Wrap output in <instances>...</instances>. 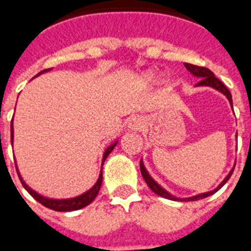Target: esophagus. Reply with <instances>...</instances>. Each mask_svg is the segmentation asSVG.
Returning <instances> with one entry per match:
<instances>
[{
  "label": "esophagus",
  "instance_id": "obj_1",
  "mask_svg": "<svg viewBox=\"0 0 251 251\" xmlns=\"http://www.w3.org/2000/svg\"><path fill=\"white\" fill-rule=\"evenodd\" d=\"M141 126H143V122H141V119L137 118V116H132L131 119H129V122H128V127H129V129H132V131H137V129L141 128Z\"/></svg>",
  "mask_w": 251,
  "mask_h": 251
}]
</instances>
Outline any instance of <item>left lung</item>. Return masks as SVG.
Instances as JSON below:
<instances>
[{"label":"left lung","instance_id":"8db88e82","mask_svg":"<svg viewBox=\"0 0 251 251\" xmlns=\"http://www.w3.org/2000/svg\"><path fill=\"white\" fill-rule=\"evenodd\" d=\"M184 67H186V69H187L190 73H192V75H195V77H198V78H200V81L198 83H196V86H211L213 87V89H216V90L221 91L223 94L228 98V100L230 102V106L233 107V100H232V94H230V91L228 90V87L225 86L224 83L221 82L220 79L217 78V77H215V75H213L212 72L209 71L208 68H204V67H198V65H192V64H188V63H184ZM140 170H141V174H143V178L144 180L147 182V184L149 186V188L152 190L153 192H156L157 195L162 196V198H166V199H170V200H180V201H194V200H199V199H204V198H208V196H211L212 194H215L216 191H219L223 186H224L226 182H228V179L230 178V176H232V173L234 169H232L230 170V173H229L228 176H226V178H225L223 182H221L219 186H217L215 190H212V191H208V192H203V194H199V195H195V196H191V198H176V196H173L172 194H169L165 188H162L160 186V184L157 183L156 180L153 179L152 176H149V173L147 172V169H145V166H144L143 161L140 162Z\"/></svg>","mask_w":251,"mask_h":251}]
</instances>
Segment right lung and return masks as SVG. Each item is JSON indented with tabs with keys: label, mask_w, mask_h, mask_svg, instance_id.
<instances>
[{
	"label": "right lung",
	"mask_w": 251,
	"mask_h": 251,
	"mask_svg": "<svg viewBox=\"0 0 251 251\" xmlns=\"http://www.w3.org/2000/svg\"><path fill=\"white\" fill-rule=\"evenodd\" d=\"M50 71V69H48ZM44 72H47V69H44V71L39 72V75H42V73H44ZM36 77V75H35ZM11 144H13V122H11ZM116 144H118V141H115V143H112L110 147L104 151L103 153V158H102V166H103V162L104 160L107 158V156L110 154V153L112 152V149L116 147ZM17 173H18V176L19 179H21V182H22L23 187L26 188L27 191H28V194H30L32 198H34L35 200H38L40 204H43L44 207H47V208L50 209H53V211H59V212H69V211H77V209H81L83 208V207H86V205H89L93 201V200L95 199V196L98 195L99 192V188H100V184H102V170H100V174H99V178L98 180H97V183L93 186V187L89 190V191L83 192L82 195H78L75 196V198H71V199H50V198H46V196H42L39 195L38 192L34 191L32 188L28 187L26 184V182L22 179V176H21V174H19L18 172V168H17Z\"/></svg>",
	"instance_id": "right-lung-1"
}]
</instances>
